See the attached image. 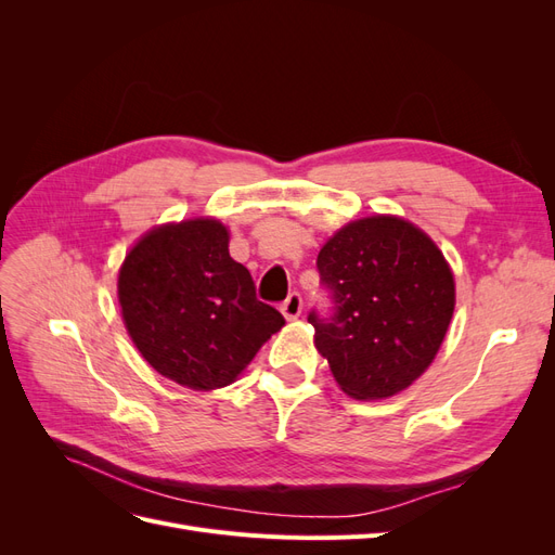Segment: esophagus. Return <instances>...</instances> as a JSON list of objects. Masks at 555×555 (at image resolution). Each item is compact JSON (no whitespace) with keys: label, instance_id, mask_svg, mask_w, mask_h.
I'll list each match as a JSON object with an SVG mask.
<instances>
[{"label":"esophagus","instance_id":"1","mask_svg":"<svg viewBox=\"0 0 555 555\" xmlns=\"http://www.w3.org/2000/svg\"><path fill=\"white\" fill-rule=\"evenodd\" d=\"M280 310H282L284 319H296L300 314V310H304V298H300L298 292H292L287 298H284Z\"/></svg>","mask_w":555,"mask_h":555}]
</instances>
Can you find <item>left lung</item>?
<instances>
[{
	"instance_id": "obj_1",
	"label": "left lung",
	"mask_w": 555,
	"mask_h": 555,
	"mask_svg": "<svg viewBox=\"0 0 555 555\" xmlns=\"http://www.w3.org/2000/svg\"><path fill=\"white\" fill-rule=\"evenodd\" d=\"M317 271L331 308L308 322L340 389L359 400L408 389L438 354L456 304L438 245L400 217H365L322 247Z\"/></svg>"
}]
</instances>
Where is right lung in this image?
Returning a JSON list of instances; mask_svg holds the SVG:
<instances>
[{
    "mask_svg": "<svg viewBox=\"0 0 555 555\" xmlns=\"http://www.w3.org/2000/svg\"><path fill=\"white\" fill-rule=\"evenodd\" d=\"M117 296L143 359L196 391L231 384L284 326L257 298L247 268L229 257V233L217 220L150 231L127 255Z\"/></svg>",
    "mask_w": 555,
    "mask_h": 555,
    "instance_id": "1",
    "label": "right lung"
}]
</instances>
